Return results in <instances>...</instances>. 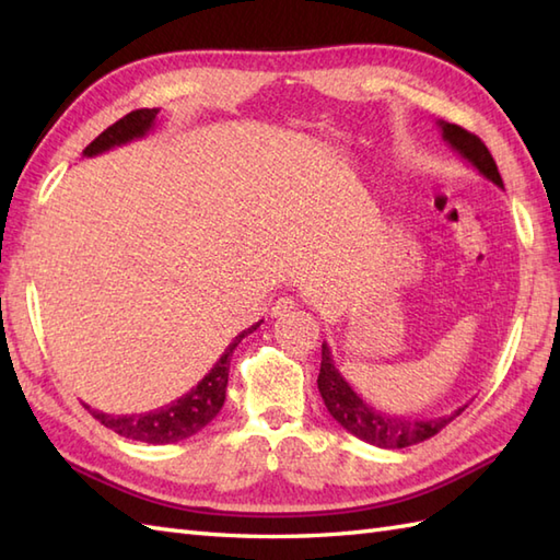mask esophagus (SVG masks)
I'll use <instances>...</instances> for the list:
<instances>
[{
    "label": "esophagus",
    "mask_w": 560,
    "mask_h": 560,
    "mask_svg": "<svg viewBox=\"0 0 560 560\" xmlns=\"http://www.w3.org/2000/svg\"><path fill=\"white\" fill-rule=\"evenodd\" d=\"M295 303L293 299H289V295H283V299H279L277 303L271 305V317H283V315H289L291 311H295Z\"/></svg>",
    "instance_id": "34e87169"
}]
</instances>
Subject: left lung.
<instances>
[{"label": "left lung", "mask_w": 560, "mask_h": 560, "mask_svg": "<svg viewBox=\"0 0 560 560\" xmlns=\"http://www.w3.org/2000/svg\"><path fill=\"white\" fill-rule=\"evenodd\" d=\"M438 127L443 129V139L464 161H469L486 180H491L493 185L503 189V177L498 173V165L491 156V151L486 149V144L477 135L467 132V129H462L459 125L443 120L438 122ZM317 389L325 399V407L331 413V419L347 428L351 435L361 438L363 443H371L385 450L423 443V440L443 431L455 416L467 409V404H464L457 411H452L450 416H438V419H411V416L380 411L355 395L353 387L343 380V375L337 371L335 361H331V351L327 343H323V363H319Z\"/></svg>", "instance_id": "8db88e82"}]
</instances>
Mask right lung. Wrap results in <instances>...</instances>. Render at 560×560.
Listing matches in <instances>:
<instances>
[{
    "mask_svg": "<svg viewBox=\"0 0 560 560\" xmlns=\"http://www.w3.org/2000/svg\"><path fill=\"white\" fill-rule=\"evenodd\" d=\"M156 117H159V108L132 110L129 115H125L122 120H117L115 125L105 129L103 135L93 139L91 144L83 149V156H98L103 151H110L115 147L127 144V141L132 139L147 137L153 129V125H156ZM259 325L261 319L253 327L243 329L241 335L229 343V349L221 353V359L213 363L211 371L199 380L197 387L189 389L180 399L165 404L161 409H153L147 413H129V416H113L105 411H96L91 409L89 404L86 409L91 411L93 419H98L105 428H110V431H115L122 438L139 440V443L168 445L195 435L207 423L217 419V413L221 411L225 401V387H229L231 355L237 343H241L247 335H253Z\"/></svg>",
    "mask_w": 560,
    "mask_h": 560,
    "instance_id": "obj_1",
    "label": "right lung"
}]
</instances>
